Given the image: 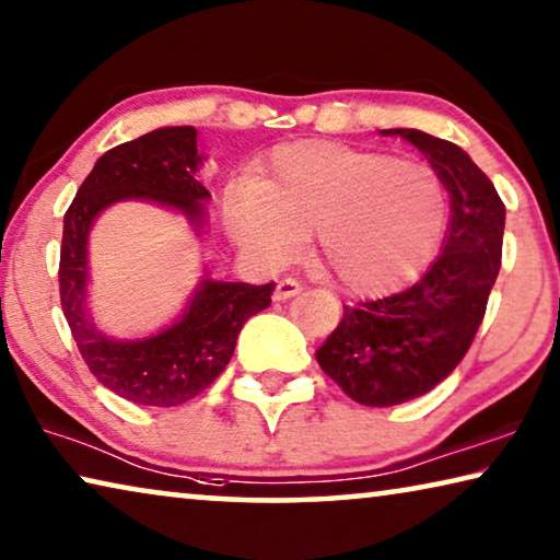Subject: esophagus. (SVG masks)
<instances>
[{
  "instance_id": "1",
  "label": "esophagus",
  "mask_w": 560,
  "mask_h": 560,
  "mask_svg": "<svg viewBox=\"0 0 560 560\" xmlns=\"http://www.w3.org/2000/svg\"><path fill=\"white\" fill-rule=\"evenodd\" d=\"M300 290H303V285H300L298 280H292V278L278 280V285H275V292H272V300H278V303H282V300L295 298Z\"/></svg>"
}]
</instances>
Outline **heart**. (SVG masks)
Segmentation results:
<instances>
[{
    "instance_id": "obj_1",
    "label": "heart",
    "mask_w": 560,
    "mask_h": 560,
    "mask_svg": "<svg viewBox=\"0 0 560 560\" xmlns=\"http://www.w3.org/2000/svg\"><path fill=\"white\" fill-rule=\"evenodd\" d=\"M232 237L280 260L315 232L320 268L342 288L383 292L423 268L448 220L438 172L418 160L332 142L280 148L255 185L225 197Z\"/></svg>"
}]
</instances>
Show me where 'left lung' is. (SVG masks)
Instances as JSON below:
<instances>
[{
	"label": "left lung",
	"mask_w": 560,
	"mask_h": 560,
	"mask_svg": "<svg viewBox=\"0 0 560 560\" xmlns=\"http://www.w3.org/2000/svg\"><path fill=\"white\" fill-rule=\"evenodd\" d=\"M400 135L425 154L451 197L443 250L416 285L398 295L342 305V320L315 358L342 393L388 408L433 390L466 355L483 323L501 270L505 205L458 144L420 130Z\"/></svg>",
	"instance_id": "1"
}]
</instances>
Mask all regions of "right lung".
Segmentation results:
<instances>
[{
  "label": "right lung",
  "instance_id": "add662e5",
  "mask_svg": "<svg viewBox=\"0 0 560 560\" xmlns=\"http://www.w3.org/2000/svg\"><path fill=\"white\" fill-rule=\"evenodd\" d=\"M202 160L195 127H160L102 154L65 214L59 298L72 338L92 375L137 406L172 408L200 395L230 363L243 325L270 305L275 282H222L205 272L183 315L148 338H109L92 320L88 245L94 220L115 202L152 200L185 214L200 235L210 200L197 177Z\"/></svg>",
  "mask_w": 560,
  "mask_h": 560
}]
</instances>
